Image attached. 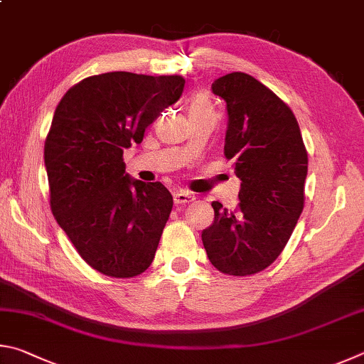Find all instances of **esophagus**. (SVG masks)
Masks as SVG:
<instances>
[{
  "instance_id": "1",
  "label": "esophagus",
  "mask_w": 364,
  "mask_h": 364,
  "mask_svg": "<svg viewBox=\"0 0 364 364\" xmlns=\"http://www.w3.org/2000/svg\"><path fill=\"white\" fill-rule=\"evenodd\" d=\"M192 201H195V196L190 192H186V190H177V192L174 193V203L177 206L188 205V203H192Z\"/></svg>"
}]
</instances>
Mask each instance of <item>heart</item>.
Wrapping results in <instances>:
<instances>
[{"label":"heart","instance_id":"1","mask_svg":"<svg viewBox=\"0 0 364 364\" xmlns=\"http://www.w3.org/2000/svg\"><path fill=\"white\" fill-rule=\"evenodd\" d=\"M188 112H190V114H193V113H213V105H211V102L208 100V97L198 94V95H193V97L190 99Z\"/></svg>","mask_w":364,"mask_h":364}]
</instances>
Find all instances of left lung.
Segmentation results:
<instances>
[{
    "label": "left lung",
    "mask_w": 364,
    "mask_h": 364,
    "mask_svg": "<svg viewBox=\"0 0 364 364\" xmlns=\"http://www.w3.org/2000/svg\"><path fill=\"white\" fill-rule=\"evenodd\" d=\"M225 100L224 155L235 159L240 203L230 211L213 201L214 222L201 233L211 264L247 277L275 262L304 209L309 156L291 108L252 78L233 72L213 82Z\"/></svg>",
    "instance_id": "1"
}]
</instances>
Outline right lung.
Here are the masks:
<instances>
[{"label":"right lung","instance_id":"obj_1","mask_svg":"<svg viewBox=\"0 0 364 364\" xmlns=\"http://www.w3.org/2000/svg\"><path fill=\"white\" fill-rule=\"evenodd\" d=\"M186 80L110 72L60 99L44 142L50 211L94 270L132 278L149 269L172 209L161 182L132 181L124 149L176 104Z\"/></svg>","mask_w":364,"mask_h":364}]
</instances>
